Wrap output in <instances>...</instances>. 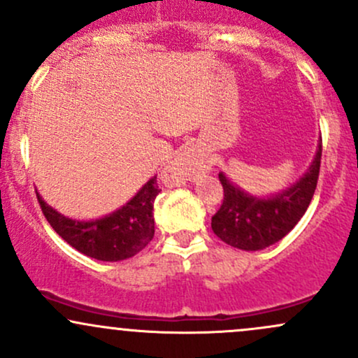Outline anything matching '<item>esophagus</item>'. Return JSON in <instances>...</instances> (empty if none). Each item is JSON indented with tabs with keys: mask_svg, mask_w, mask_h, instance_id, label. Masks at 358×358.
Returning a JSON list of instances; mask_svg holds the SVG:
<instances>
[{
	"mask_svg": "<svg viewBox=\"0 0 358 358\" xmlns=\"http://www.w3.org/2000/svg\"><path fill=\"white\" fill-rule=\"evenodd\" d=\"M198 172L196 169V164L191 157V153H182V155L178 157L171 165L167 167V176L171 179H174L176 182H184V180L193 179Z\"/></svg>",
	"mask_w": 358,
	"mask_h": 358,
	"instance_id": "34e87169",
	"label": "esophagus"
}]
</instances>
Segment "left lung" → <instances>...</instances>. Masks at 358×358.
Here are the masks:
<instances>
[{"mask_svg":"<svg viewBox=\"0 0 358 358\" xmlns=\"http://www.w3.org/2000/svg\"><path fill=\"white\" fill-rule=\"evenodd\" d=\"M322 141L301 179L282 193L255 196L234 184L224 172L218 174L224 186V203L211 217L215 236L242 251H259L287 236L306 213L317 186Z\"/></svg>","mask_w":358,"mask_h":358,"instance_id":"obj_1","label":"left lung"}]
</instances>
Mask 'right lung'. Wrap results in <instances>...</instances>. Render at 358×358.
<instances>
[{
	"mask_svg": "<svg viewBox=\"0 0 358 358\" xmlns=\"http://www.w3.org/2000/svg\"><path fill=\"white\" fill-rule=\"evenodd\" d=\"M160 193L152 179L126 205L95 220H75L56 211L37 193L42 213L71 248L99 261H122L147 248L155 234L153 201Z\"/></svg>",
	"mask_w": 358,
	"mask_h": 358,
	"instance_id": "1",
	"label": "right lung"
}]
</instances>
